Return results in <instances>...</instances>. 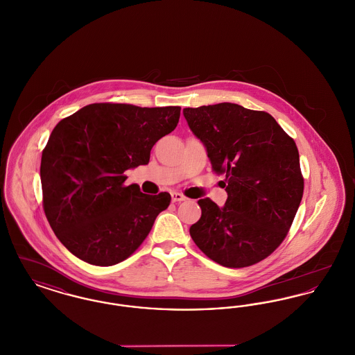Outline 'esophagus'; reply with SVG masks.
I'll list each match as a JSON object with an SVG mask.
<instances>
[{"instance_id":"esophagus-1","label":"esophagus","mask_w":355,"mask_h":355,"mask_svg":"<svg viewBox=\"0 0 355 355\" xmlns=\"http://www.w3.org/2000/svg\"><path fill=\"white\" fill-rule=\"evenodd\" d=\"M170 194H171V201H173V202H182V201H185L186 200L185 196L181 194V193H178V191H171Z\"/></svg>"}]
</instances>
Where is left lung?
<instances>
[{
	"label": "left lung",
	"instance_id": "left-lung-1",
	"mask_svg": "<svg viewBox=\"0 0 355 355\" xmlns=\"http://www.w3.org/2000/svg\"><path fill=\"white\" fill-rule=\"evenodd\" d=\"M213 169L226 175L220 207L198 201L202 214L190 236L210 259L226 268L250 266L285 239L304 194L300 154L269 113L220 102L184 109Z\"/></svg>",
	"mask_w": 355,
	"mask_h": 355
}]
</instances>
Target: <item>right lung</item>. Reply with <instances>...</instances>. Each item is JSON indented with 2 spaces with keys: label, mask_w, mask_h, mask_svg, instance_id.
<instances>
[{
  "label": "right lung",
  "mask_w": 355,
  "mask_h": 355,
  "mask_svg": "<svg viewBox=\"0 0 355 355\" xmlns=\"http://www.w3.org/2000/svg\"><path fill=\"white\" fill-rule=\"evenodd\" d=\"M180 113V106L92 103L57 123L40 175L46 218L70 253L112 266L144 242L171 197L123 186V173L149 164L153 145L175 129Z\"/></svg>",
  "instance_id": "obj_1"
}]
</instances>
